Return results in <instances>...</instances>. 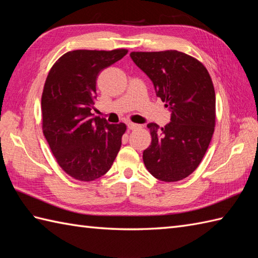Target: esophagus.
<instances>
[{"label": "esophagus", "mask_w": 258, "mask_h": 258, "mask_svg": "<svg viewBox=\"0 0 258 258\" xmlns=\"http://www.w3.org/2000/svg\"><path fill=\"white\" fill-rule=\"evenodd\" d=\"M127 127H128V130L133 131V130H136V128H140V125L139 124H134V123H128L127 124Z\"/></svg>", "instance_id": "1"}]
</instances>
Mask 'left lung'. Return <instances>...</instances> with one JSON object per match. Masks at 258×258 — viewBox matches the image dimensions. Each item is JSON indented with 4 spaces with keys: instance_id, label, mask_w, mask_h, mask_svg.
<instances>
[{
    "instance_id": "obj_1",
    "label": "left lung",
    "mask_w": 258,
    "mask_h": 258,
    "mask_svg": "<svg viewBox=\"0 0 258 258\" xmlns=\"http://www.w3.org/2000/svg\"><path fill=\"white\" fill-rule=\"evenodd\" d=\"M130 56L171 112L164 127L147 124L152 143L143 152L144 164L155 178L177 182L195 171L211 143L216 103L212 79L201 62L175 50Z\"/></svg>"
}]
</instances>
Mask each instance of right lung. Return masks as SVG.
<instances>
[{"mask_svg":"<svg viewBox=\"0 0 258 258\" xmlns=\"http://www.w3.org/2000/svg\"><path fill=\"white\" fill-rule=\"evenodd\" d=\"M113 51L76 50L65 53L48 73L42 94L43 133L63 171L91 182L105 174L116 157L126 131L91 113L101 71L126 55Z\"/></svg>","mask_w":258,"mask_h":258,"instance_id":"obj_1","label":"right lung"}]
</instances>
